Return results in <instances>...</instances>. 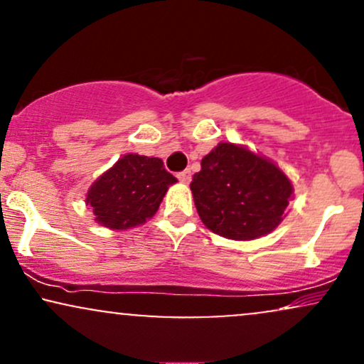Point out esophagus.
Listing matches in <instances>:
<instances>
[{
  "instance_id": "obj_1",
  "label": "esophagus",
  "mask_w": 364,
  "mask_h": 364,
  "mask_svg": "<svg viewBox=\"0 0 364 364\" xmlns=\"http://www.w3.org/2000/svg\"><path fill=\"white\" fill-rule=\"evenodd\" d=\"M178 178H179V181H181V183H185V185H188V183L191 181V171H190V169H185V171H181V173L178 174Z\"/></svg>"
}]
</instances>
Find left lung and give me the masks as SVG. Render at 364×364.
I'll return each instance as SVG.
<instances>
[{
	"instance_id": "obj_1",
	"label": "left lung",
	"mask_w": 364,
	"mask_h": 364,
	"mask_svg": "<svg viewBox=\"0 0 364 364\" xmlns=\"http://www.w3.org/2000/svg\"><path fill=\"white\" fill-rule=\"evenodd\" d=\"M191 181L195 207L215 235L250 241L282 223L292 183L270 159L235 144H219Z\"/></svg>"
}]
</instances>
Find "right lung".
Masks as SVG:
<instances>
[{
    "instance_id": "add662e5",
    "label": "right lung",
    "mask_w": 364,
    "mask_h": 364,
    "mask_svg": "<svg viewBox=\"0 0 364 364\" xmlns=\"http://www.w3.org/2000/svg\"><path fill=\"white\" fill-rule=\"evenodd\" d=\"M176 181L161 159L127 154L95 179L85 203L94 212L95 223L123 231L147 223Z\"/></svg>"
}]
</instances>
